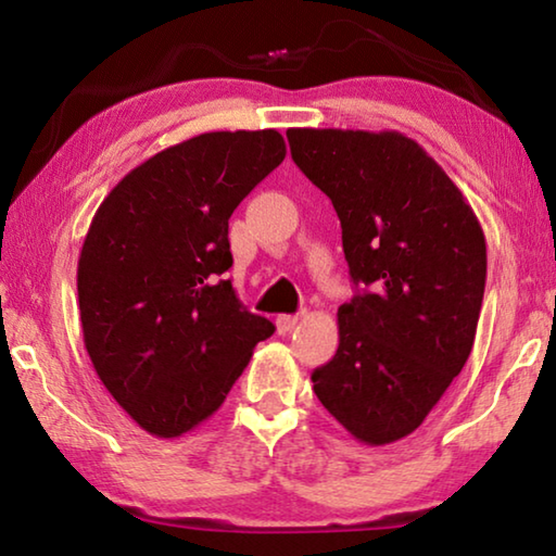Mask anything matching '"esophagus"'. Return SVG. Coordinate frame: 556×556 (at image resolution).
<instances>
[{"label": "esophagus", "mask_w": 556, "mask_h": 556, "mask_svg": "<svg viewBox=\"0 0 556 556\" xmlns=\"http://www.w3.org/2000/svg\"><path fill=\"white\" fill-rule=\"evenodd\" d=\"M299 321H301V314H281V316L277 318L279 333H289L291 328H294Z\"/></svg>", "instance_id": "esophagus-1"}]
</instances>
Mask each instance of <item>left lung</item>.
<instances>
[{
	"label": "left lung",
	"instance_id": "8db88e82",
	"mask_svg": "<svg viewBox=\"0 0 556 556\" xmlns=\"http://www.w3.org/2000/svg\"><path fill=\"white\" fill-rule=\"evenodd\" d=\"M291 159L331 199L361 294L338 308V351L314 392L368 446L412 434L473 348L485 235L458 186L394 129H287Z\"/></svg>",
	"mask_w": 556,
	"mask_h": 556
}]
</instances>
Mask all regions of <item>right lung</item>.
<instances>
[{
  "label": "right lung",
  "instance_id": "obj_1",
  "mask_svg": "<svg viewBox=\"0 0 556 556\" xmlns=\"http://www.w3.org/2000/svg\"><path fill=\"white\" fill-rule=\"evenodd\" d=\"M285 156L277 129L205 131L131 168L92 215L78 260L83 343L152 437L208 419L275 333L223 271L232 211Z\"/></svg>",
  "mask_w": 556,
  "mask_h": 556
}]
</instances>
